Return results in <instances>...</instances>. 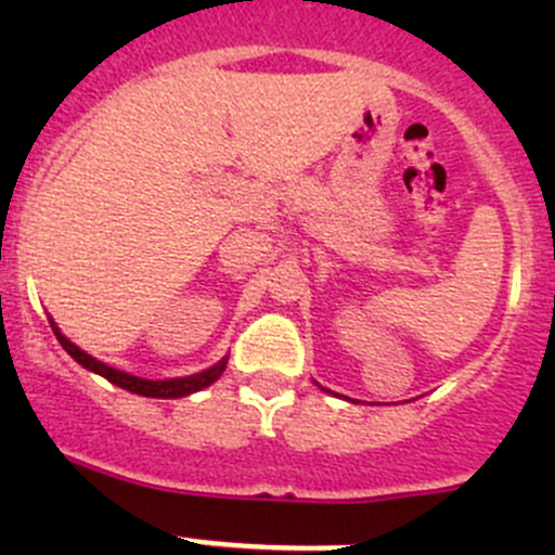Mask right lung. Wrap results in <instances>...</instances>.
Here are the masks:
<instances>
[{
  "label": "right lung",
  "mask_w": 555,
  "mask_h": 555,
  "mask_svg": "<svg viewBox=\"0 0 555 555\" xmlns=\"http://www.w3.org/2000/svg\"><path fill=\"white\" fill-rule=\"evenodd\" d=\"M53 333H55V338H59V344L66 349V354L75 357V360L80 362L82 367H88V371L99 373V376H104L106 382L120 386V389H128V391H133V395H142V397H160V400H173V397L193 395V391H198V389H204V386L215 384L217 378L222 376V371H225V365H228V357H222V360L217 362L215 367H209V371H204V373H195V376L169 378V382H150V378L128 376V373L115 371V367H109V365H104V362H99L96 357L86 354V351L77 349V346L72 344L69 338H66V335H61L55 324H53Z\"/></svg>",
  "instance_id": "obj_1"
}]
</instances>
